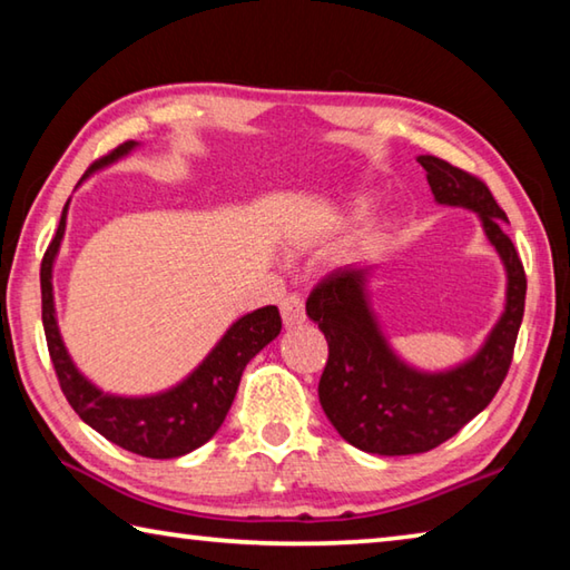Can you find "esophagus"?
I'll use <instances>...</instances> for the list:
<instances>
[{
    "label": "esophagus",
    "mask_w": 570,
    "mask_h": 570,
    "mask_svg": "<svg viewBox=\"0 0 570 570\" xmlns=\"http://www.w3.org/2000/svg\"><path fill=\"white\" fill-rule=\"evenodd\" d=\"M279 315H283L285 327H295L305 323V303L297 293H287L283 301H279Z\"/></svg>",
    "instance_id": "1"
}]
</instances>
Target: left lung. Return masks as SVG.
Segmentation results:
<instances>
[{"label": "left lung", "mask_w": 570, "mask_h": 570, "mask_svg": "<svg viewBox=\"0 0 570 570\" xmlns=\"http://www.w3.org/2000/svg\"><path fill=\"white\" fill-rule=\"evenodd\" d=\"M417 163L438 203L481 217L508 273L505 311L471 361L445 373H417L391 351L375 323L365 291L371 265L337 267L313 287L305 311L327 341L321 405L347 443L375 455L433 451L471 423L505 381L525 307V269L491 189L441 157L421 155Z\"/></svg>", "instance_id": "obj_1"}]
</instances>
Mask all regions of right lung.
<instances>
[{"label":"right lung","mask_w":570,"mask_h":570,"mask_svg":"<svg viewBox=\"0 0 570 570\" xmlns=\"http://www.w3.org/2000/svg\"><path fill=\"white\" fill-rule=\"evenodd\" d=\"M135 145L137 142L129 139V142L115 147L112 153L97 159L87 169L85 177L92 175L95 169L125 157ZM67 205L62 209L57 235L49 243L42 257V267H39V283H42V325L59 387H62L69 405L75 407V413L89 428H95L109 443L125 448L129 453L145 458H179L195 451V448L205 445L217 433V428L223 425L229 405L235 401L245 365L269 341H275L279 335L283 321H279L277 307L265 305L255 313L239 317L223 335V341L213 347V353L205 357L203 365L187 381L175 385L173 391L147 397L107 395L77 371L72 357L65 351L55 317L52 265L65 235Z\"/></svg>","instance_id":"add662e5"}]
</instances>
